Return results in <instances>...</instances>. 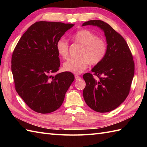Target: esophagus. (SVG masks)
<instances>
[{"label": "esophagus", "mask_w": 147, "mask_h": 147, "mask_svg": "<svg viewBox=\"0 0 147 147\" xmlns=\"http://www.w3.org/2000/svg\"><path fill=\"white\" fill-rule=\"evenodd\" d=\"M74 77H75V79L76 80H78L79 79L81 78V77L80 76H78V75H75V76H74Z\"/></svg>", "instance_id": "esophagus-1"}]
</instances>
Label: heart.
Instances as JSON below:
<instances>
[{"label":"heart","instance_id":"obj_1","mask_svg":"<svg viewBox=\"0 0 147 147\" xmlns=\"http://www.w3.org/2000/svg\"><path fill=\"white\" fill-rule=\"evenodd\" d=\"M74 42L83 47L80 54L81 58L69 59L63 64L64 69L74 74H80L92 65L99 64L104 59L107 51V43L104 40L98 38L94 33L88 30H82L72 36ZM57 52L62 58L69 55V43L64 38L59 39L56 43Z\"/></svg>","mask_w":147,"mask_h":147}]
</instances>
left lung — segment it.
Instances as JSON below:
<instances>
[{
    "label": "left lung",
    "instance_id": "left-lung-1",
    "mask_svg": "<svg viewBox=\"0 0 147 147\" xmlns=\"http://www.w3.org/2000/svg\"><path fill=\"white\" fill-rule=\"evenodd\" d=\"M87 25L97 26L104 32L107 51L104 59L92 69L99 80L88 73L83 76L86 83L83 98L93 111L110 112L118 107L129 94L135 73L133 56L125 40L109 24L90 20L82 24Z\"/></svg>",
    "mask_w": 147,
    "mask_h": 147
}]
</instances>
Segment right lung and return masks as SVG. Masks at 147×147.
<instances>
[{
  "label": "right lung",
  "mask_w": 147,
  "mask_h": 147,
  "mask_svg": "<svg viewBox=\"0 0 147 147\" xmlns=\"http://www.w3.org/2000/svg\"><path fill=\"white\" fill-rule=\"evenodd\" d=\"M74 25L36 22L21 37L14 50L11 70L16 90L38 113H51L60 107L74 80L70 72L52 75L60 66L56 43Z\"/></svg>",
  "instance_id": "right-lung-1"
}]
</instances>
